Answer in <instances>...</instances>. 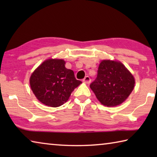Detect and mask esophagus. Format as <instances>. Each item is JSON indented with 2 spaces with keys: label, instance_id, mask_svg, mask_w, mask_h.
Masks as SVG:
<instances>
[{
  "label": "esophagus",
  "instance_id": "1",
  "mask_svg": "<svg viewBox=\"0 0 157 157\" xmlns=\"http://www.w3.org/2000/svg\"><path fill=\"white\" fill-rule=\"evenodd\" d=\"M83 82L85 84H90V82H91V78H90L89 76H86L84 78V79H83Z\"/></svg>",
  "mask_w": 157,
  "mask_h": 157
}]
</instances>
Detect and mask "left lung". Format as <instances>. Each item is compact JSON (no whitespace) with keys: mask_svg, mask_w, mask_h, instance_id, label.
I'll list each match as a JSON object with an SVG mask.
<instances>
[{"mask_svg":"<svg viewBox=\"0 0 157 157\" xmlns=\"http://www.w3.org/2000/svg\"><path fill=\"white\" fill-rule=\"evenodd\" d=\"M134 75L120 61L103 59L90 88L102 105L116 107L124 102L134 88Z\"/></svg>","mask_w":157,"mask_h":157,"instance_id":"8db88e82","label":"left lung"}]
</instances>
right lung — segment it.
Returning <instances> with one entry per match:
<instances>
[{
	"label": "right lung",
	"instance_id": "add662e5",
	"mask_svg": "<svg viewBox=\"0 0 157 157\" xmlns=\"http://www.w3.org/2000/svg\"><path fill=\"white\" fill-rule=\"evenodd\" d=\"M62 59L49 58L41 63L30 78V88L36 99L48 107H57L64 104L71 93L82 84L74 72L65 67Z\"/></svg>",
	"mask_w": 157,
	"mask_h": 157
}]
</instances>
